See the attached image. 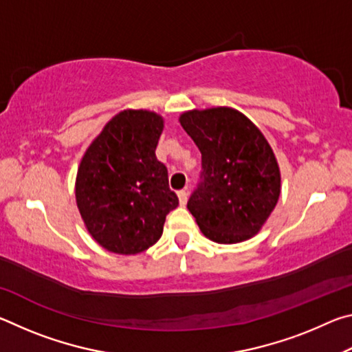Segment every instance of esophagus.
Returning a JSON list of instances; mask_svg holds the SVG:
<instances>
[{"mask_svg":"<svg viewBox=\"0 0 352 352\" xmlns=\"http://www.w3.org/2000/svg\"><path fill=\"white\" fill-rule=\"evenodd\" d=\"M178 200H180V205H184L188 201V190L186 189H182L178 190Z\"/></svg>","mask_w":352,"mask_h":352,"instance_id":"34e87169","label":"esophagus"}]
</instances>
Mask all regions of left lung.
Returning <instances> with one entry per match:
<instances>
[{"mask_svg":"<svg viewBox=\"0 0 352 352\" xmlns=\"http://www.w3.org/2000/svg\"><path fill=\"white\" fill-rule=\"evenodd\" d=\"M182 127L201 153L197 189L188 201L201 233L217 243L259 233L281 194V174L261 130L230 107L190 110Z\"/></svg>","mask_w":352,"mask_h":352,"instance_id":"obj_1","label":"left lung"}]
</instances>
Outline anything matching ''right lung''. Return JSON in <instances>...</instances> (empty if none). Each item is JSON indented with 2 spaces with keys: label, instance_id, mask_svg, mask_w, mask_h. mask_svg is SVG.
I'll return each instance as SVG.
<instances>
[{
  "label": "right lung",
  "instance_id": "1",
  "mask_svg": "<svg viewBox=\"0 0 352 352\" xmlns=\"http://www.w3.org/2000/svg\"><path fill=\"white\" fill-rule=\"evenodd\" d=\"M164 121L148 110H124L105 124L82 157L76 201L88 233L100 247L136 254L163 234L178 197L155 155Z\"/></svg>",
  "mask_w": 352,
  "mask_h": 352
}]
</instances>
